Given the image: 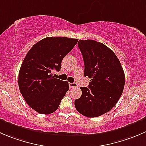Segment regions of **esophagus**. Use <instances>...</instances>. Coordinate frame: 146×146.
<instances>
[{
    "instance_id": "1",
    "label": "esophagus",
    "mask_w": 146,
    "mask_h": 146,
    "mask_svg": "<svg viewBox=\"0 0 146 146\" xmlns=\"http://www.w3.org/2000/svg\"><path fill=\"white\" fill-rule=\"evenodd\" d=\"M69 87H70V88H77L78 85L76 82H70V83H69Z\"/></svg>"
}]
</instances>
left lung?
Here are the masks:
<instances>
[{
    "label": "left lung",
    "mask_w": 146,
    "mask_h": 146,
    "mask_svg": "<svg viewBox=\"0 0 146 146\" xmlns=\"http://www.w3.org/2000/svg\"><path fill=\"white\" fill-rule=\"evenodd\" d=\"M78 45L85 65L84 76L90 82L88 88L80 87L82 95L75 100V107L85 117H100L120 98L124 88V72L114 51L102 43L87 39L80 40Z\"/></svg>",
    "instance_id": "left-lung-1"
}]
</instances>
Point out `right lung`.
<instances>
[{
    "label": "right lung",
    "instance_id": "add662e5",
    "mask_svg": "<svg viewBox=\"0 0 146 146\" xmlns=\"http://www.w3.org/2000/svg\"><path fill=\"white\" fill-rule=\"evenodd\" d=\"M78 41L61 36L44 38L25 57L19 71V88L28 105L39 114L54 112L69 90L68 82L54 78L51 72L61 70L63 58Z\"/></svg>",
    "mask_w": 146,
    "mask_h": 146
}]
</instances>
